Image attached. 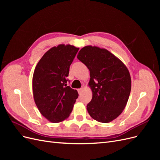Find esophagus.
Listing matches in <instances>:
<instances>
[{"label":"esophagus","mask_w":160,"mask_h":160,"mask_svg":"<svg viewBox=\"0 0 160 160\" xmlns=\"http://www.w3.org/2000/svg\"><path fill=\"white\" fill-rule=\"evenodd\" d=\"M83 88H81V89H78V93H79V94H81L82 92H83Z\"/></svg>","instance_id":"1"}]
</instances>
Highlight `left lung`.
Listing matches in <instances>:
<instances>
[{"label":"left lung","mask_w":160,"mask_h":160,"mask_svg":"<svg viewBox=\"0 0 160 160\" xmlns=\"http://www.w3.org/2000/svg\"><path fill=\"white\" fill-rule=\"evenodd\" d=\"M77 57L90 71L89 114L97 122H112L123 112L129 99L132 81L128 69L111 52L96 46L83 47Z\"/></svg>","instance_id":"left-lung-1"}]
</instances>
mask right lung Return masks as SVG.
Here are the masks:
<instances>
[{"instance_id":"add662e5","label":"right lung","mask_w":160,"mask_h":160,"mask_svg":"<svg viewBox=\"0 0 160 160\" xmlns=\"http://www.w3.org/2000/svg\"><path fill=\"white\" fill-rule=\"evenodd\" d=\"M79 49L69 44L53 47L43 55L34 71V101L41 115L52 123L68 118L78 98V92L67 85L66 78Z\"/></svg>"}]
</instances>
